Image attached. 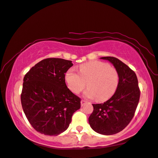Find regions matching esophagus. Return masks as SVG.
<instances>
[{"label":"esophagus","mask_w":158,"mask_h":158,"mask_svg":"<svg viewBox=\"0 0 158 158\" xmlns=\"http://www.w3.org/2000/svg\"><path fill=\"white\" fill-rule=\"evenodd\" d=\"M81 106H83L85 105L86 103H87V101H85V100H82V101H81Z\"/></svg>","instance_id":"34e87169"}]
</instances>
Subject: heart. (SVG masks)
<instances>
[{
	"mask_svg": "<svg viewBox=\"0 0 158 158\" xmlns=\"http://www.w3.org/2000/svg\"><path fill=\"white\" fill-rule=\"evenodd\" d=\"M64 78L71 91L78 94L86 86L84 93L87 98L96 97L98 101H104L115 94L119 82L117 70L109 64L101 61H91L79 66V73L74 68L67 70Z\"/></svg>",
	"mask_w": 158,
	"mask_h": 158,
	"instance_id": "1",
	"label": "heart"
}]
</instances>
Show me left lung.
<instances>
[{"label":"left lung","mask_w":158,"mask_h":158,"mask_svg":"<svg viewBox=\"0 0 158 158\" xmlns=\"http://www.w3.org/2000/svg\"><path fill=\"white\" fill-rule=\"evenodd\" d=\"M101 59L109 61L118 73L119 82L113 96L103 103L93 104L94 111L88 122L96 132L111 135L122 131L135 115L140 91L137 75L126 64L114 57Z\"/></svg>","instance_id":"1"}]
</instances>
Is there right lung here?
I'll list each match as a JSON object with an SVG mask.
<instances>
[{
    "label": "right lung",
    "mask_w": 158,
    "mask_h": 158,
    "mask_svg": "<svg viewBox=\"0 0 158 158\" xmlns=\"http://www.w3.org/2000/svg\"><path fill=\"white\" fill-rule=\"evenodd\" d=\"M73 65L61 58H47L30 69L23 77L22 108L34 129L57 136L68 128L72 116L81 108V98L68 88L64 75Z\"/></svg>",
    "instance_id": "1"
}]
</instances>
